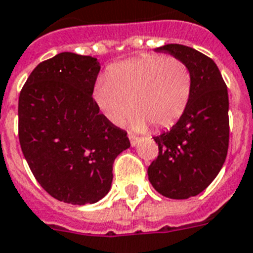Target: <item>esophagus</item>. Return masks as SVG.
Instances as JSON below:
<instances>
[{
    "mask_svg": "<svg viewBox=\"0 0 253 253\" xmlns=\"http://www.w3.org/2000/svg\"><path fill=\"white\" fill-rule=\"evenodd\" d=\"M128 139H130V143L132 147H135L137 144V140H139V137L135 136L133 133H128Z\"/></svg>",
    "mask_w": 253,
    "mask_h": 253,
    "instance_id": "34e87169",
    "label": "esophagus"
}]
</instances>
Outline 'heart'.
I'll use <instances>...</instances> for the list:
<instances>
[{"label": "heart", "instance_id": "b5f03b06", "mask_svg": "<svg viewBox=\"0 0 253 253\" xmlns=\"http://www.w3.org/2000/svg\"><path fill=\"white\" fill-rule=\"evenodd\" d=\"M192 74L182 59L143 54L114 63L94 85L93 100L114 125H122L132 106L130 126L145 131L173 126L192 96Z\"/></svg>", "mask_w": 253, "mask_h": 253}]
</instances>
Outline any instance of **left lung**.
Listing matches in <instances>:
<instances>
[{"label": "left lung", "mask_w": 253, "mask_h": 253, "mask_svg": "<svg viewBox=\"0 0 253 253\" xmlns=\"http://www.w3.org/2000/svg\"><path fill=\"white\" fill-rule=\"evenodd\" d=\"M182 59L192 74V96L186 113L169 131L155 136L159 156L148 179L170 199L196 196L212 183L229 148V94L212 58L196 49L168 44L155 49Z\"/></svg>", "instance_id": "obj_1"}]
</instances>
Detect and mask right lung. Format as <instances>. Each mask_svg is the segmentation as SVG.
Instances as JSON below:
<instances>
[{
	"label": "right lung",
	"instance_id": "obj_1",
	"mask_svg": "<svg viewBox=\"0 0 253 253\" xmlns=\"http://www.w3.org/2000/svg\"><path fill=\"white\" fill-rule=\"evenodd\" d=\"M97 58L63 52L39 63L18 104L19 143L40 186L54 199L85 205L101 200L113 180V164L130 148L94 102Z\"/></svg>",
	"mask_w": 253,
	"mask_h": 253
}]
</instances>
